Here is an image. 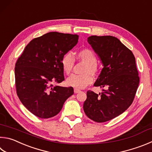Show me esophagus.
<instances>
[{
  "mask_svg": "<svg viewBox=\"0 0 152 152\" xmlns=\"http://www.w3.org/2000/svg\"><path fill=\"white\" fill-rule=\"evenodd\" d=\"M74 93H75V94H77V93H78V92H80V90L78 89V88H74Z\"/></svg>",
  "mask_w": 152,
  "mask_h": 152,
  "instance_id": "34e87169",
  "label": "esophagus"
}]
</instances>
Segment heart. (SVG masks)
<instances>
[{
	"instance_id": "1",
	"label": "heart",
	"mask_w": 152,
	"mask_h": 152,
	"mask_svg": "<svg viewBox=\"0 0 152 152\" xmlns=\"http://www.w3.org/2000/svg\"><path fill=\"white\" fill-rule=\"evenodd\" d=\"M76 57L79 60L86 63L84 68V74L73 75L68 77L66 80V84L69 86L76 88H84L88 85L93 82V76L97 75L99 72V66L96 62V56L92 50L89 48L82 49L76 52ZM62 66L64 72L70 74L74 64V59L71 54L66 53L62 56L61 60Z\"/></svg>"
}]
</instances>
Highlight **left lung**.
Wrapping results in <instances>:
<instances>
[{
  "mask_svg": "<svg viewBox=\"0 0 152 152\" xmlns=\"http://www.w3.org/2000/svg\"><path fill=\"white\" fill-rule=\"evenodd\" d=\"M90 44L103 68L94 86L105 88L99 94L88 91L83 108L96 122H105L122 114L130 106L138 87L136 59L130 50L112 36H91Z\"/></svg>",
  "mask_w": 152,
  "mask_h": 152,
  "instance_id": "1",
  "label": "left lung"
}]
</instances>
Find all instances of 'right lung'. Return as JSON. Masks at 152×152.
Here are the masks:
<instances>
[{
  "label": "right lung",
  "mask_w": 152,
  "mask_h": 152,
  "mask_svg": "<svg viewBox=\"0 0 152 152\" xmlns=\"http://www.w3.org/2000/svg\"><path fill=\"white\" fill-rule=\"evenodd\" d=\"M77 34L50 32L27 45L15 64L16 93L29 111L40 118L57 115L74 94L72 87L54 86L64 80L62 56L76 45Z\"/></svg>",
  "instance_id": "1"
}]
</instances>
